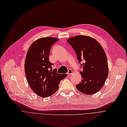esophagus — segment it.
Instances as JSON below:
<instances>
[{
    "label": "esophagus",
    "mask_w": 127,
    "mask_h": 127,
    "mask_svg": "<svg viewBox=\"0 0 127 127\" xmlns=\"http://www.w3.org/2000/svg\"><path fill=\"white\" fill-rule=\"evenodd\" d=\"M67 73L68 75H72L73 74V71L71 69H69Z\"/></svg>",
    "instance_id": "esophagus-1"
}]
</instances>
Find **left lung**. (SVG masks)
I'll list each match as a JSON object with an SVG mask.
<instances>
[{"label": "left lung", "mask_w": 127, "mask_h": 127, "mask_svg": "<svg viewBox=\"0 0 127 127\" xmlns=\"http://www.w3.org/2000/svg\"><path fill=\"white\" fill-rule=\"evenodd\" d=\"M67 41L75 50L83 70L81 82L76 85L82 93L92 95L104 86L109 73L108 61L103 47L94 38L85 35L71 37Z\"/></svg>", "instance_id": "8db88e82"}]
</instances>
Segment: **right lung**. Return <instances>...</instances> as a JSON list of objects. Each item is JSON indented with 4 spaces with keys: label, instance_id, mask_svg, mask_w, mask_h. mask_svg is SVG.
I'll return each instance as SVG.
<instances>
[{
    "label": "right lung",
    "instance_id": "add662e5",
    "mask_svg": "<svg viewBox=\"0 0 127 127\" xmlns=\"http://www.w3.org/2000/svg\"><path fill=\"white\" fill-rule=\"evenodd\" d=\"M59 39L49 37L39 38L31 45L25 58L24 69L28 84L38 96L47 97L55 93L59 84L67 74L52 70L49 56L52 45Z\"/></svg>",
    "mask_w": 127,
    "mask_h": 127
}]
</instances>
